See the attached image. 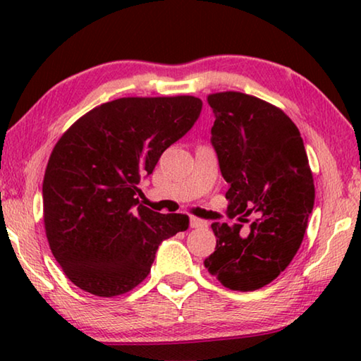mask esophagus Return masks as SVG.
I'll use <instances>...</instances> for the list:
<instances>
[{
    "label": "esophagus",
    "instance_id": "esophagus-1",
    "mask_svg": "<svg viewBox=\"0 0 361 361\" xmlns=\"http://www.w3.org/2000/svg\"><path fill=\"white\" fill-rule=\"evenodd\" d=\"M189 224H191V228H207V221H204V219H200V218H195V216L189 218Z\"/></svg>",
    "mask_w": 361,
    "mask_h": 361
}]
</instances>
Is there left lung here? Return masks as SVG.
Wrapping results in <instances>:
<instances>
[{
  "mask_svg": "<svg viewBox=\"0 0 361 361\" xmlns=\"http://www.w3.org/2000/svg\"><path fill=\"white\" fill-rule=\"evenodd\" d=\"M207 102L215 113L212 145L229 183L228 215L259 218L247 237L242 224L213 223L216 248L204 264L226 288L255 291L276 280L301 247L314 209L312 170L301 133L280 108L231 90Z\"/></svg>",
  "mask_w": 361,
  "mask_h": 361,
  "instance_id": "1",
  "label": "left lung"
}]
</instances>
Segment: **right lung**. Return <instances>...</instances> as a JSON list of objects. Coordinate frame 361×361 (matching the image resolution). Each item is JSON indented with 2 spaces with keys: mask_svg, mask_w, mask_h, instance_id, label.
<instances>
[{
  "mask_svg": "<svg viewBox=\"0 0 361 361\" xmlns=\"http://www.w3.org/2000/svg\"><path fill=\"white\" fill-rule=\"evenodd\" d=\"M200 109L191 95L124 97L90 109L54 146L42 181L46 237L79 288L100 298L133 290L161 242L188 229V215L152 212L135 195Z\"/></svg>",
  "mask_w": 361,
  "mask_h": 361,
  "instance_id": "add662e5",
  "label": "right lung"
}]
</instances>
